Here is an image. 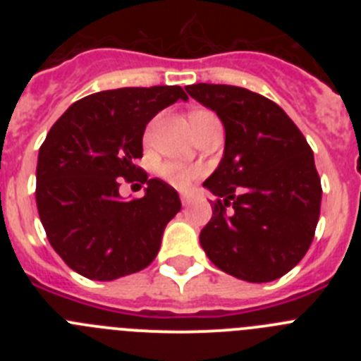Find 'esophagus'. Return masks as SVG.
<instances>
[{"label":"esophagus","mask_w":361,"mask_h":361,"mask_svg":"<svg viewBox=\"0 0 361 361\" xmlns=\"http://www.w3.org/2000/svg\"><path fill=\"white\" fill-rule=\"evenodd\" d=\"M180 202H183L184 206H188V204L191 202V197L188 195V193H180Z\"/></svg>","instance_id":"34e87169"}]
</instances>
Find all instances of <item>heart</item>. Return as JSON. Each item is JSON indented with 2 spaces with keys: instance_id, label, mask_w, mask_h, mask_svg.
I'll use <instances>...</instances> for the list:
<instances>
[{
  "instance_id": "obj_1",
  "label": "heart",
  "mask_w": 361,
  "mask_h": 361,
  "mask_svg": "<svg viewBox=\"0 0 361 361\" xmlns=\"http://www.w3.org/2000/svg\"><path fill=\"white\" fill-rule=\"evenodd\" d=\"M206 116H213L212 111L208 110H197L191 114V121L199 119V117H206ZM153 126H155V121L149 123V126L146 128L145 133V141L148 142L152 139V132H153ZM161 175L162 178H166L168 183L173 184L175 188H184L190 186L193 180L200 175V168H195V166H184V164H178V162H166V164L161 166Z\"/></svg>"
}]
</instances>
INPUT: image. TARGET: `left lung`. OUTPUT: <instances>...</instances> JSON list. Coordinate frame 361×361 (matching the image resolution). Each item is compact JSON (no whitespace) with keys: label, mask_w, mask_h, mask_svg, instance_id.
<instances>
[{"label":"left lung","mask_w":361,"mask_h":361,"mask_svg":"<svg viewBox=\"0 0 361 361\" xmlns=\"http://www.w3.org/2000/svg\"><path fill=\"white\" fill-rule=\"evenodd\" d=\"M186 92L216 111L226 130L224 157L204 183L216 200L200 231L202 250L219 269L245 282L280 279L307 253L320 216L311 146L264 95L208 82Z\"/></svg>","instance_id":"1"}]
</instances>
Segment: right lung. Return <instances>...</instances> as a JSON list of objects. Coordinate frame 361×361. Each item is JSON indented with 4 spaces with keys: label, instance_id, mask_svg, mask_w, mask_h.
<instances>
[{
    "label": "right lung",
    "instance_id": "right-lung-1",
    "mask_svg": "<svg viewBox=\"0 0 361 361\" xmlns=\"http://www.w3.org/2000/svg\"><path fill=\"white\" fill-rule=\"evenodd\" d=\"M186 101L180 86H130L86 95L56 121L39 148L36 202L50 245L90 280H116L145 269L161 247L166 224L180 209L177 191L148 178L146 124ZM123 182L146 183L145 197L123 201Z\"/></svg>",
    "mask_w": 361,
    "mask_h": 361
}]
</instances>
